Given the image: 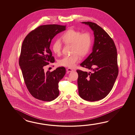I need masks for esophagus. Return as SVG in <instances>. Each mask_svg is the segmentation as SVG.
<instances>
[{"instance_id": "obj_1", "label": "esophagus", "mask_w": 135, "mask_h": 135, "mask_svg": "<svg viewBox=\"0 0 135 135\" xmlns=\"http://www.w3.org/2000/svg\"><path fill=\"white\" fill-rule=\"evenodd\" d=\"M66 71L68 72H72L73 71V70L70 68H68L66 69Z\"/></svg>"}]
</instances>
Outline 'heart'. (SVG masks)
Returning a JSON list of instances; mask_svg holds the SVG:
<instances>
[{
    "label": "heart",
    "mask_w": 135,
    "mask_h": 135,
    "mask_svg": "<svg viewBox=\"0 0 135 135\" xmlns=\"http://www.w3.org/2000/svg\"><path fill=\"white\" fill-rule=\"evenodd\" d=\"M65 44L71 45V54L65 56L59 61L61 66L74 68L79 63L81 57H84L89 53L92 44V37L89 32L82 33L79 31L70 29L65 32L61 37ZM52 50L55 55L61 54L62 45L59 40H55L52 44Z\"/></svg>",
    "instance_id": "obj_1"
}]
</instances>
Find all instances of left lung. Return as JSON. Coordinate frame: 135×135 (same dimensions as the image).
Wrapping results in <instances>:
<instances>
[{"mask_svg":"<svg viewBox=\"0 0 135 135\" xmlns=\"http://www.w3.org/2000/svg\"><path fill=\"white\" fill-rule=\"evenodd\" d=\"M82 23L93 30L95 42L92 53L80 65L92 72L77 70L79 94L85 100L96 101L105 98L114 84L119 72L117 52L112 38L100 26Z\"/></svg>","mask_w":135,"mask_h":135,"instance_id":"left-lung-1","label":"left lung"}]
</instances>
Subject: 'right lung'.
I'll return each mask as SVG.
<instances>
[{
	"label": "right lung",
	"instance_id": "add662e5",
	"mask_svg": "<svg viewBox=\"0 0 135 135\" xmlns=\"http://www.w3.org/2000/svg\"><path fill=\"white\" fill-rule=\"evenodd\" d=\"M66 28V26L55 24L39 26L23 41L19 64L27 89L40 100L51 101L59 94L58 83L66 74L65 68L45 73L44 67L55 62L50 44L55 36Z\"/></svg>",
	"mask_w": 135,
	"mask_h": 135
}]
</instances>
